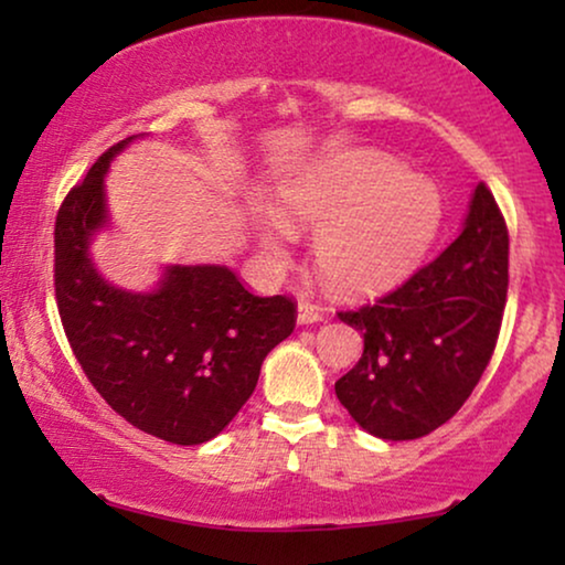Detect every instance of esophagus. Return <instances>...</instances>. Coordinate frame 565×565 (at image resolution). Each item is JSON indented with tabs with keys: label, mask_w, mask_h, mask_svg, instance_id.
Returning <instances> with one entry per match:
<instances>
[{
	"label": "esophagus",
	"mask_w": 565,
	"mask_h": 565,
	"mask_svg": "<svg viewBox=\"0 0 565 565\" xmlns=\"http://www.w3.org/2000/svg\"><path fill=\"white\" fill-rule=\"evenodd\" d=\"M319 321H323L321 308L308 303V300H300V303H298V323H300V327H308V323H319Z\"/></svg>",
	"instance_id": "34e87169"
}]
</instances>
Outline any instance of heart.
I'll use <instances>...</instances> for the list:
<instances>
[{"instance_id": "obj_1", "label": "heart", "mask_w": 565, "mask_h": 565, "mask_svg": "<svg viewBox=\"0 0 565 565\" xmlns=\"http://www.w3.org/2000/svg\"><path fill=\"white\" fill-rule=\"evenodd\" d=\"M273 207L254 211V231L265 257L285 265L296 228L319 231L316 267L347 296H370L414 273L443 218L435 182L388 153L339 149L285 177Z\"/></svg>"}]
</instances>
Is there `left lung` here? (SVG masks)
I'll return each instance as SVG.
<instances>
[{
    "label": "left lung",
    "instance_id": "1",
    "mask_svg": "<svg viewBox=\"0 0 565 565\" xmlns=\"http://www.w3.org/2000/svg\"><path fill=\"white\" fill-rule=\"evenodd\" d=\"M509 285V234L483 182L455 242L412 280L339 319L365 350L334 385L339 404L381 439H416L458 414L497 347Z\"/></svg>",
    "mask_w": 565,
    "mask_h": 565
}]
</instances>
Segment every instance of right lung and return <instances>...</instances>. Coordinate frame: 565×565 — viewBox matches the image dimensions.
Masks as SVG:
<instances>
[{
    "label": "right lung",
    "instance_id": "right-lung-1",
    "mask_svg": "<svg viewBox=\"0 0 565 565\" xmlns=\"http://www.w3.org/2000/svg\"><path fill=\"white\" fill-rule=\"evenodd\" d=\"M115 143L56 218V300L68 344L99 396L146 435L203 445L257 388L262 362L296 327L290 298H259L226 265H167L151 290L107 280L92 257L110 228L105 174Z\"/></svg>",
    "mask_w": 565,
    "mask_h": 565
}]
</instances>
